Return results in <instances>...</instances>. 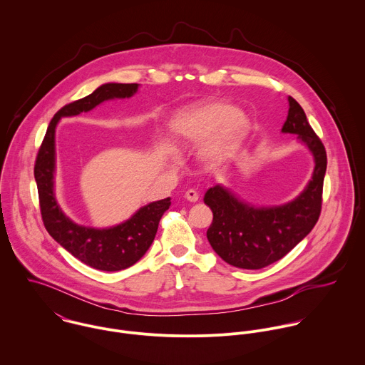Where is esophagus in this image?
<instances>
[{
	"label": "esophagus",
	"instance_id": "34e87169",
	"mask_svg": "<svg viewBox=\"0 0 365 365\" xmlns=\"http://www.w3.org/2000/svg\"><path fill=\"white\" fill-rule=\"evenodd\" d=\"M185 198H187V201H190V202H197L198 198H200V195H198V192H197L195 190H188V191L185 192Z\"/></svg>",
	"mask_w": 365,
	"mask_h": 365
}]
</instances>
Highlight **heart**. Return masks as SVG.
<instances>
[{
  "label": "heart",
  "mask_w": 365,
  "mask_h": 365,
  "mask_svg": "<svg viewBox=\"0 0 365 365\" xmlns=\"http://www.w3.org/2000/svg\"><path fill=\"white\" fill-rule=\"evenodd\" d=\"M252 128L249 116L225 101L190 105L173 115L168 123L171 138L194 145L203 140L197 156L205 167H216L240 148Z\"/></svg>",
  "instance_id": "obj_1"
}]
</instances>
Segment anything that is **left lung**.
<instances>
[{"label":"left lung","mask_w":365,"mask_h":365,"mask_svg":"<svg viewBox=\"0 0 365 365\" xmlns=\"http://www.w3.org/2000/svg\"><path fill=\"white\" fill-rule=\"evenodd\" d=\"M288 105L281 132L297 135L314 163L312 177L301 194L282 205L264 207L253 205L230 188L216 184L204 197L213 213L207 232L209 245L222 260L237 268L259 269L281 260L311 233L320 215L326 150L302 106L292 97H288Z\"/></svg>","instance_id":"left-lung-1"}]
</instances>
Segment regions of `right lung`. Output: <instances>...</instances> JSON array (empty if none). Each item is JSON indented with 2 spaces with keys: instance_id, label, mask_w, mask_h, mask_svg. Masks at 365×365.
I'll list each match as a JSON object with an SVG mask.
<instances>
[{
  "instance_id": "obj_1",
  "label": "right lung",
  "mask_w": 365,
  "mask_h": 365,
  "mask_svg": "<svg viewBox=\"0 0 365 365\" xmlns=\"http://www.w3.org/2000/svg\"><path fill=\"white\" fill-rule=\"evenodd\" d=\"M139 84L106 83L90 96L63 106L53 116L35 163V181L39 192L42 219L53 239L76 259L101 271H120L140 260L152 246L170 198L138 209L129 219L109 226L93 227L71 220L60 208L56 191V128L61 118L90 112L105 101L133 97Z\"/></svg>"
}]
</instances>
